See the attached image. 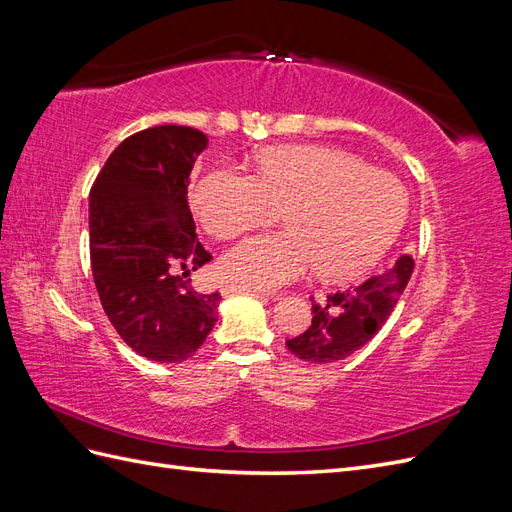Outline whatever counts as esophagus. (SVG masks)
<instances>
[{"mask_svg":"<svg viewBox=\"0 0 512 512\" xmlns=\"http://www.w3.org/2000/svg\"><path fill=\"white\" fill-rule=\"evenodd\" d=\"M254 294V297H260V299H269V294H265V292H260V290H256V288H247V286H226L224 288V294L228 297V294ZM273 299V297H271Z\"/></svg>","mask_w":512,"mask_h":512,"instance_id":"obj_1","label":"esophagus"}]
</instances>
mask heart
Masks as SVG:
<instances>
[{
	"instance_id": "1",
	"label": "heart",
	"mask_w": 512,
	"mask_h": 512,
	"mask_svg": "<svg viewBox=\"0 0 512 512\" xmlns=\"http://www.w3.org/2000/svg\"><path fill=\"white\" fill-rule=\"evenodd\" d=\"M192 207L200 224L220 239L284 211L288 230L243 239L220 265L230 282L275 290L314 267L329 280L361 275L397 237L408 194L397 177L346 151L284 145L260 153L256 177L226 166L207 170L194 183Z\"/></svg>"
}]
</instances>
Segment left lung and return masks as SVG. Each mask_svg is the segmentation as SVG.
<instances>
[{
    "label": "left lung",
    "instance_id": "8db88e82",
    "mask_svg": "<svg viewBox=\"0 0 512 512\" xmlns=\"http://www.w3.org/2000/svg\"><path fill=\"white\" fill-rule=\"evenodd\" d=\"M414 262L401 256L393 267L369 280L333 292L312 305V324L286 342L288 350L307 363H335L363 348L389 320L412 275Z\"/></svg>",
    "mask_w": 512,
    "mask_h": 512
}]
</instances>
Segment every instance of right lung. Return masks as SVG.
<instances>
[{
	"label": "right lung",
	"mask_w": 512,
	"mask_h": 512,
	"mask_svg": "<svg viewBox=\"0 0 512 512\" xmlns=\"http://www.w3.org/2000/svg\"><path fill=\"white\" fill-rule=\"evenodd\" d=\"M203 132L158 126L128 136L89 194L91 271L104 312L136 354L181 363L218 322L220 292L183 277L211 260L196 239L188 181L207 149Z\"/></svg>",
	"instance_id": "obj_1"
}]
</instances>
